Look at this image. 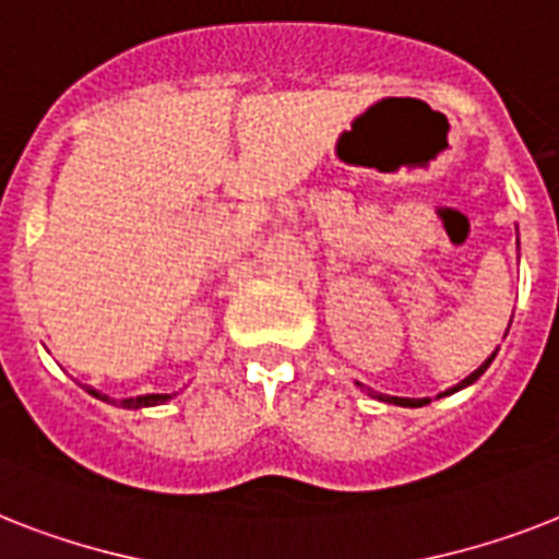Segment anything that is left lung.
Listing matches in <instances>:
<instances>
[{"label": "left lung", "mask_w": 559, "mask_h": 559, "mask_svg": "<svg viewBox=\"0 0 559 559\" xmlns=\"http://www.w3.org/2000/svg\"><path fill=\"white\" fill-rule=\"evenodd\" d=\"M493 356H497V353H491V358H485L483 365L476 367L474 373L468 376V379H462L460 384H456V388H451V390H444V393H439V396H448V393H456V390H462V388H468V384H474L476 379H479V376L485 373V370H488V365H491L493 361ZM361 388H365V384H361ZM367 393H370V396L373 399H379V402H388V405H399V407H421V405H428L430 399H402V396H384V393H376V390H370L367 388Z\"/></svg>", "instance_id": "obj_1"}]
</instances>
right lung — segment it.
<instances>
[{"label": "right lung", "mask_w": 559, "mask_h": 559, "mask_svg": "<svg viewBox=\"0 0 559 559\" xmlns=\"http://www.w3.org/2000/svg\"><path fill=\"white\" fill-rule=\"evenodd\" d=\"M94 399H103V402H108V405H120V407H129V411H140V407H154V405H163V402H169L171 393H146V396H138V399H108L106 393H99V390L94 388H85Z\"/></svg>", "instance_id": "add662e5"}]
</instances>
